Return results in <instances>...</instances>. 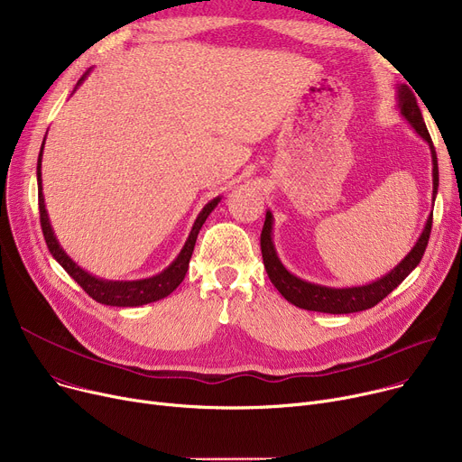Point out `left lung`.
I'll return each instance as SVG.
<instances>
[{
  "mask_svg": "<svg viewBox=\"0 0 462 462\" xmlns=\"http://www.w3.org/2000/svg\"><path fill=\"white\" fill-rule=\"evenodd\" d=\"M397 108L401 116L406 119V124L416 131L418 136H421L429 150H430V161H432V206L439 194V159H436L434 145L430 140V134L427 131V125L423 121L421 110L416 103L414 93L410 91L404 84L397 88ZM273 225L275 218L273 213L268 209L265 211V223L260 236V247H262V258L263 268L268 272L270 281L279 290L281 296L300 309L305 310H317V312H329V314H348V312H359L374 307L378 301H382L387 294L393 290L416 270V265L421 262L423 253L429 244V236L432 228V213L427 217V223L414 244L410 253L395 265L392 272L385 275L357 286H326L305 281L292 272L284 268L281 262L275 244H273Z\"/></svg>",
  "mask_w": 462,
  "mask_h": 462,
  "instance_id": "left-lung-1",
  "label": "left lung"
}]
</instances>
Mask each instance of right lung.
I'll use <instances>...</instances> for the list:
<instances>
[{"label":"right lung","instance_id":"add662e5","mask_svg":"<svg viewBox=\"0 0 462 462\" xmlns=\"http://www.w3.org/2000/svg\"><path fill=\"white\" fill-rule=\"evenodd\" d=\"M91 70L93 69L84 72V77L79 80V84H77L75 89H72V93H75L79 89V86L89 77ZM44 140H46V136H44ZM44 140L41 143V152H39V159H37L39 213H41V226H42V234H44V239H46V247H48V251H51V254L56 258V262L61 265V268L72 279H75L84 288V292L88 296H91L95 301H99L103 305H110V307H140V305H148V303L159 301V300L172 294L174 290L181 284V281L185 279V273L189 270V260L192 256L194 244H197V237H199V232H200L202 225L206 223V218L217 208V204L221 202L223 197H215L213 200H209L202 208V211L197 217V221L192 223L189 237L185 241V245L181 247L180 254L161 273L152 275V277H145V279H134V281H112V279L97 277V275L86 272L84 268H80V265L63 251V247L60 245V239L56 237V232L52 228L51 217H48L46 204H44V194H42V178H41Z\"/></svg>","mask_w":462,"mask_h":462}]
</instances>
